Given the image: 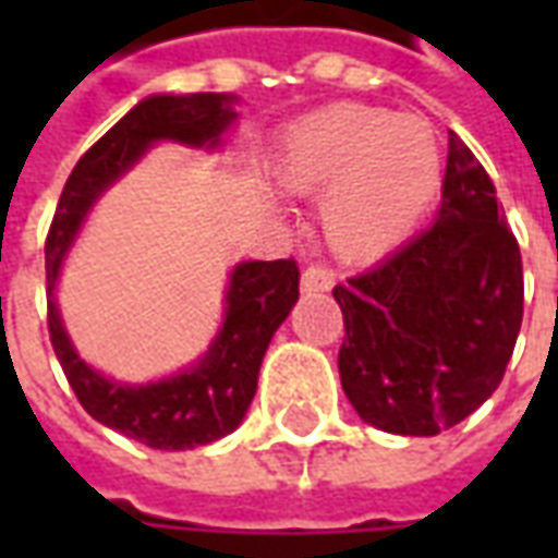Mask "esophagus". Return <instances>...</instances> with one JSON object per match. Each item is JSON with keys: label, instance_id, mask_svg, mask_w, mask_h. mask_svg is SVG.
Listing matches in <instances>:
<instances>
[{"label": "esophagus", "instance_id": "esophagus-1", "mask_svg": "<svg viewBox=\"0 0 558 558\" xmlns=\"http://www.w3.org/2000/svg\"><path fill=\"white\" fill-rule=\"evenodd\" d=\"M335 287V275L326 266H307L302 275V292H328Z\"/></svg>", "mask_w": 558, "mask_h": 558}]
</instances>
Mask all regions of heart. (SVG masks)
<instances>
[{
    "label": "heart",
    "mask_w": 558,
    "mask_h": 558,
    "mask_svg": "<svg viewBox=\"0 0 558 558\" xmlns=\"http://www.w3.org/2000/svg\"><path fill=\"white\" fill-rule=\"evenodd\" d=\"M275 182L295 196H323V235L350 263L391 254L418 230L442 191L445 155L424 116L367 104L307 113L271 155Z\"/></svg>",
    "instance_id": "heart-1"
}]
</instances>
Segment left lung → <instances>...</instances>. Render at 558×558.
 <instances>
[{"label":"left lung","mask_w":558,"mask_h":558,"mask_svg":"<svg viewBox=\"0 0 558 558\" xmlns=\"http://www.w3.org/2000/svg\"><path fill=\"white\" fill-rule=\"evenodd\" d=\"M335 302L340 386L379 430L436 436L499 388L523 323V263L490 175L457 134L430 230L335 287Z\"/></svg>","instance_id":"obj_1"}]
</instances>
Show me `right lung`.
<instances>
[{"label":"right lung","mask_w":558,"mask_h":558,"mask_svg":"<svg viewBox=\"0 0 558 558\" xmlns=\"http://www.w3.org/2000/svg\"><path fill=\"white\" fill-rule=\"evenodd\" d=\"M232 104L235 95L215 92L143 98L71 170L44 247L50 343L83 410L104 427L160 451L218 442L242 424L256 395V376L268 343L299 302V266L292 259L239 263L230 271L223 323L211 347L196 364L146 386L119 383L80 359L62 326L53 290L65 254L98 196L155 143L170 140L191 148H218L227 128L235 122Z\"/></svg>","instance_id":"1"}]
</instances>
